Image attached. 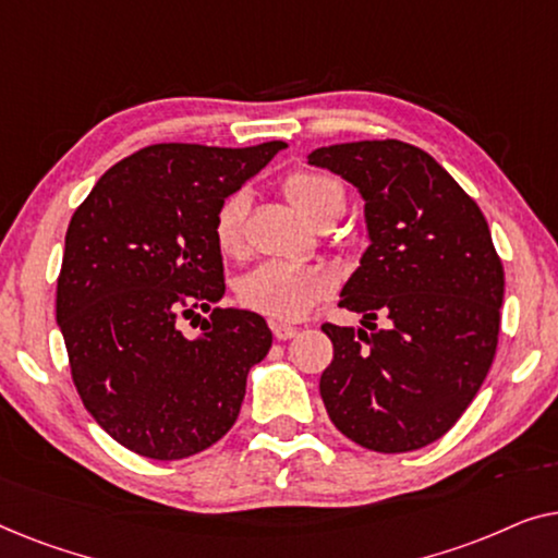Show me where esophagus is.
Returning <instances> with one entry per match:
<instances>
[{
    "mask_svg": "<svg viewBox=\"0 0 558 558\" xmlns=\"http://www.w3.org/2000/svg\"><path fill=\"white\" fill-rule=\"evenodd\" d=\"M271 330H274V338H277V340H292L294 335H296V327H292V325H281V323L274 325Z\"/></svg>",
    "mask_w": 558,
    "mask_h": 558,
    "instance_id": "34e87169",
    "label": "esophagus"
}]
</instances>
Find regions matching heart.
<instances>
[{
  "mask_svg": "<svg viewBox=\"0 0 558 558\" xmlns=\"http://www.w3.org/2000/svg\"><path fill=\"white\" fill-rule=\"evenodd\" d=\"M284 197L310 223H332L345 208V190L330 174L296 170L284 180ZM248 193L235 190L218 205L213 218V239L223 256H243L246 251ZM332 292V277L323 266H296L266 262L235 284L243 307L271 319H300Z\"/></svg>",
  "mask_w": 558,
  "mask_h": 558,
  "instance_id": "1",
  "label": "heart"
}]
</instances>
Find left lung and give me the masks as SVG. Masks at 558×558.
Segmentation results:
<instances>
[{
	"label": "left lung",
	"instance_id": "1",
	"mask_svg": "<svg viewBox=\"0 0 558 558\" xmlns=\"http://www.w3.org/2000/svg\"><path fill=\"white\" fill-rule=\"evenodd\" d=\"M365 201L371 246L340 292L371 332L325 323L319 378L332 424L373 452H411L452 429L490 371L502 264L477 203L432 155L399 140L319 147L307 157ZM386 316L380 331L371 318Z\"/></svg>",
	"mask_w": 558,
	"mask_h": 558
}]
</instances>
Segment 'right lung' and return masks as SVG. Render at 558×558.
Instances as JSON below:
<instances>
[{
    "instance_id": "1",
    "label": "right lung",
    "mask_w": 558,
    "mask_h": 558,
    "mask_svg": "<svg viewBox=\"0 0 558 558\" xmlns=\"http://www.w3.org/2000/svg\"><path fill=\"white\" fill-rule=\"evenodd\" d=\"M284 147L151 144L106 170L73 213L56 317L83 407L121 447L182 460L239 418L271 330L256 312L216 307L226 281L213 218ZM197 308L211 319L187 341L177 323Z\"/></svg>"
}]
</instances>
